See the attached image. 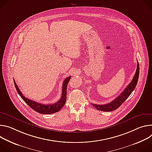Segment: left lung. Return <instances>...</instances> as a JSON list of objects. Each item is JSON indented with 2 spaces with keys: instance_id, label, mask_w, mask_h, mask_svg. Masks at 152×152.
I'll use <instances>...</instances> for the list:
<instances>
[{
  "instance_id": "1",
  "label": "left lung",
  "mask_w": 152,
  "mask_h": 152,
  "mask_svg": "<svg viewBox=\"0 0 152 152\" xmlns=\"http://www.w3.org/2000/svg\"><path fill=\"white\" fill-rule=\"evenodd\" d=\"M139 74H140V66L138 62L137 71H136L135 74H134V77L133 78L130 84H129V85L126 88V89L121 92V94L118 96H117L115 99L112 101V102L106 104L99 105V104H95L92 103V105L94 107H95L96 109L102 110V111H104V112H110V111L116 110L125 102L126 99L130 96V95L133 91L134 88H135L138 81Z\"/></svg>"
}]
</instances>
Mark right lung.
<instances>
[{"instance_id": "right-lung-1", "label": "right lung", "mask_w": 152, "mask_h": 152, "mask_svg": "<svg viewBox=\"0 0 152 152\" xmlns=\"http://www.w3.org/2000/svg\"><path fill=\"white\" fill-rule=\"evenodd\" d=\"M71 76L67 77L63 81V85H62V94H61V97L59 99V101L56 103L54 104H43L42 103H39L38 102H36L35 101H33L31 99H29L26 97H25L22 93L20 92V89H19L18 85L15 83V81L14 80V83L15 88L18 91V94L20 96V97L23 99L24 102L33 110L37 112L38 113H42V114H51L56 112H57L60 110L64 106L66 100V94H67V86L68 84L70 79Z\"/></svg>"}]
</instances>
